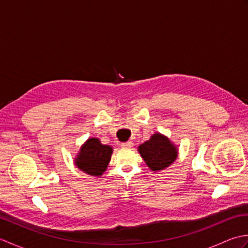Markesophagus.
Wrapping results in <instances>:
<instances>
[{
	"mask_svg": "<svg viewBox=\"0 0 248 248\" xmlns=\"http://www.w3.org/2000/svg\"><path fill=\"white\" fill-rule=\"evenodd\" d=\"M120 146L123 147V148H132L133 144L131 143V141H127V143H121Z\"/></svg>",
	"mask_w": 248,
	"mask_h": 248,
	"instance_id": "esophagus-1",
	"label": "esophagus"
}]
</instances>
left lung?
Instances as JSON below:
<instances>
[{
  "label": "left lung",
  "mask_w": 248,
  "mask_h": 248,
  "mask_svg": "<svg viewBox=\"0 0 248 248\" xmlns=\"http://www.w3.org/2000/svg\"><path fill=\"white\" fill-rule=\"evenodd\" d=\"M139 152L151 170H163L171 165L178 156L177 147L170 139L161 133H155L139 146Z\"/></svg>",
  "instance_id": "1"
}]
</instances>
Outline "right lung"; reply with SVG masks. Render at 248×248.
<instances>
[{"label":"right lung","mask_w":248,"mask_h":248,"mask_svg":"<svg viewBox=\"0 0 248 248\" xmlns=\"http://www.w3.org/2000/svg\"><path fill=\"white\" fill-rule=\"evenodd\" d=\"M112 154V147L103 145L98 139L92 138L81 147L80 152L75 159V164L88 175L100 177L107 170Z\"/></svg>","instance_id":"obj_1"}]
</instances>
